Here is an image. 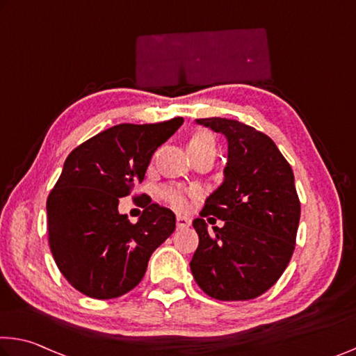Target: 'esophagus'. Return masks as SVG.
Returning a JSON list of instances; mask_svg holds the SVG:
<instances>
[{
    "label": "esophagus",
    "mask_w": 356,
    "mask_h": 356,
    "mask_svg": "<svg viewBox=\"0 0 356 356\" xmlns=\"http://www.w3.org/2000/svg\"><path fill=\"white\" fill-rule=\"evenodd\" d=\"M176 222H177L179 228H188L191 225V218L187 217V216H177Z\"/></svg>",
    "instance_id": "obj_1"
}]
</instances>
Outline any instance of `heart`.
Listing matches in <instances>:
<instances>
[{
	"label": "heart",
	"instance_id": "1",
	"mask_svg": "<svg viewBox=\"0 0 356 356\" xmlns=\"http://www.w3.org/2000/svg\"><path fill=\"white\" fill-rule=\"evenodd\" d=\"M191 149H216V140L209 131H196L188 140V150ZM165 200L176 209H185L188 204L187 196H185L180 190L168 188L163 191Z\"/></svg>",
	"mask_w": 356,
	"mask_h": 356
}]
</instances>
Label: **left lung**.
I'll return each mask as SVG.
<instances>
[{
  "instance_id": "8db88e82",
  "label": "left lung",
  "mask_w": 356,
  "mask_h": 356,
  "mask_svg": "<svg viewBox=\"0 0 356 356\" xmlns=\"http://www.w3.org/2000/svg\"><path fill=\"white\" fill-rule=\"evenodd\" d=\"M195 122L227 138L228 160L223 182L201 212L223 220V227L211 231L202 218L193 220L200 244L191 274L216 300H253L279 280L295 250L301 216L295 176L264 133L231 118Z\"/></svg>"
}]
</instances>
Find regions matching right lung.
I'll list each match as a JSON object with an SVG mask.
<instances>
[{"instance_id": "add662e5", "label": "right lung", "mask_w": 356, "mask_h": 356, "mask_svg": "<svg viewBox=\"0 0 356 356\" xmlns=\"http://www.w3.org/2000/svg\"><path fill=\"white\" fill-rule=\"evenodd\" d=\"M184 123H120L67 155L47 200L49 244L66 280L83 295L111 300L143 280L149 258L176 229L171 209L145 204L136 223L118 198L144 180L152 155Z\"/></svg>"}]
</instances>
